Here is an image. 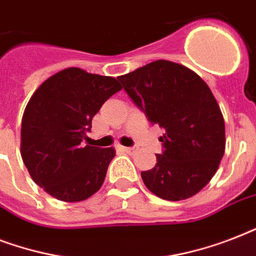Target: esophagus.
<instances>
[{
    "instance_id": "34e87169",
    "label": "esophagus",
    "mask_w": 256,
    "mask_h": 256,
    "mask_svg": "<svg viewBox=\"0 0 256 256\" xmlns=\"http://www.w3.org/2000/svg\"><path fill=\"white\" fill-rule=\"evenodd\" d=\"M122 148L124 152H128V154H132V152L136 150V148Z\"/></svg>"
}]
</instances>
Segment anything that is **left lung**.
<instances>
[{"mask_svg":"<svg viewBox=\"0 0 256 256\" xmlns=\"http://www.w3.org/2000/svg\"><path fill=\"white\" fill-rule=\"evenodd\" d=\"M118 80L152 124L164 128V152L142 171L148 190L182 200L210 182L226 148L224 120L207 84L188 68L158 60Z\"/></svg>","mask_w":256,"mask_h":256,"instance_id":"8db88e82","label":"left lung"}]
</instances>
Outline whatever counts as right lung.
<instances>
[{"label":"right lung","instance_id":"add662e5","mask_svg":"<svg viewBox=\"0 0 256 256\" xmlns=\"http://www.w3.org/2000/svg\"><path fill=\"white\" fill-rule=\"evenodd\" d=\"M120 88L116 78L69 68L34 92L22 116L21 156L48 194L81 202L100 190L116 150L84 146L82 140L92 116Z\"/></svg>","mask_w":256,"mask_h":256}]
</instances>
